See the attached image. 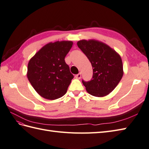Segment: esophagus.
<instances>
[{
	"label": "esophagus",
	"instance_id": "34e87169",
	"mask_svg": "<svg viewBox=\"0 0 149 149\" xmlns=\"http://www.w3.org/2000/svg\"><path fill=\"white\" fill-rule=\"evenodd\" d=\"M75 78L76 79H80L81 78V73H79V74H77V75H75Z\"/></svg>",
	"mask_w": 149,
	"mask_h": 149
}]
</instances>
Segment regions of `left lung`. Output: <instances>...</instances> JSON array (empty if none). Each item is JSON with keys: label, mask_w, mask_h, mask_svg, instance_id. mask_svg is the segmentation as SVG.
Wrapping results in <instances>:
<instances>
[{"label": "left lung", "mask_w": 149, "mask_h": 149, "mask_svg": "<svg viewBox=\"0 0 149 149\" xmlns=\"http://www.w3.org/2000/svg\"><path fill=\"white\" fill-rule=\"evenodd\" d=\"M77 44L90 61L93 69L92 79L89 82L82 81L87 92L96 97L107 96L123 77L120 55L108 45L96 40H82Z\"/></svg>", "instance_id": "obj_1"}]
</instances>
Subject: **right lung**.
<instances>
[{
  "label": "right lung",
  "instance_id": "right-lung-1",
  "mask_svg": "<svg viewBox=\"0 0 149 149\" xmlns=\"http://www.w3.org/2000/svg\"><path fill=\"white\" fill-rule=\"evenodd\" d=\"M73 42L57 41L43 46L29 60L27 77L37 93L54 100L67 93L74 75L65 62Z\"/></svg>",
  "mask_w": 149,
  "mask_h": 149
}]
</instances>
